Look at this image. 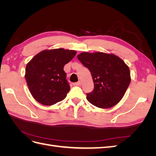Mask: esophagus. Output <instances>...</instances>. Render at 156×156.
Here are the masks:
<instances>
[{"label": "esophagus", "mask_w": 156, "mask_h": 156, "mask_svg": "<svg viewBox=\"0 0 156 156\" xmlns=\"http://www.w3.org/2000/svg\"><path fill=\"white\" fill-rule=\"evenodd\" d=\"M73 85L74 86H78V87H81V81H78L77 83H73Z\"/></svg>", "instance_id": "obj_1"}]
</instances>
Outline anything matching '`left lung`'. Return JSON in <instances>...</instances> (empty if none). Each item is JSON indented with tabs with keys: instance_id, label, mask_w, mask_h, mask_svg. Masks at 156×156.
<instances>
[{
	"instance_id": "left-lung-1",
	"label": "left lung",
	"mask_w": 156,
	"mask_h": 156,
	"mask_svg": "<svg viewBox=\"0 0 156 156\" xmlns=\"http://www.w3.org/2000/svg\"><path fill=\"white\" fill-rule=\"evenodd\" d=\"M78 60L91 73L94 90L87 94V100L97 107H112L123 98L131 81L128 66L115 55L82 53Z\"/></svg>"
}]
</instances>
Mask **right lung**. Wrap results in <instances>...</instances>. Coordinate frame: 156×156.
Instances as JSON below:
<instances>
[{
	"instance_id": "obj_1",
	"label": "right lung",
	"mask_w": 156,
	"mask_h": 156,
	"mask_svg": "<svg viewBox=\"0 0 156 156\" xmlns=\"http://www.w3.org/2000/svg\"><path fill=\"white\" fill-rule=\"evenodd\" d=\"M76 53L75 51L62 48L44 50L27 64L25 77L31 94L37 102L52 105L66 97L70 87L64 66Z\"/></svg>"
}]
</instances>
